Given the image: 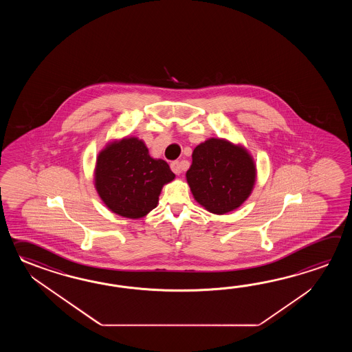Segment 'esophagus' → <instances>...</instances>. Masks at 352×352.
<instances>
[{"label":"esophagus","mask_w":352,"mask_h":352,"mask_svg":"<svg viewBox=\"0 0 352 352\" xmlns=\"http://www.w3.org/2000/svg\"><path fill=\"white\" fill-rule=\"evenodd\" d=\"M171 170H173V173L179 175L182 173V166H181L179 161H173V162H171Z\"/></svg>","instance_id":"1"}]
</instances>
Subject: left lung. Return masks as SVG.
Returning a JSON list of instances; mask_svg holds the SVG:
<instances>
[{
  "mask_svg": "<svg viewBox=\"0 0 352 352\" xmlns=\"http://www.w3.org/2000/svg\"><path fill=\"white\" fill-rule=\"evenodd\" d=\"M186 179L196 202L224 215L240 208L253 192L256 165L243 144L211 137L197 144Z\"/></svg>",
  "mask_w": 352,
  "mask_h": 352,
  "instance_id": "8db88e82",
  "label": "left lung"
}]
</instances>
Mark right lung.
Masks as SVG:
<instances>
[{
  "mask_svg": "<svg viewBox=\"0 0 352 352\" xmlns=\"http://www.w3.org/2000/svg\"><path fill=\"white\" fill-rule=\"evenodd\" d=\"M175 179L170 166L151 157L142 140L135 135L107 143L94 167V187L105 206L128 219H141L158 205L166 184Z\"/></svg>",
  "mask_w": 352,
  "mask_h": 352,
  "instance_id": "add662e5",
  "label": "right lung"
}]
</instances>
